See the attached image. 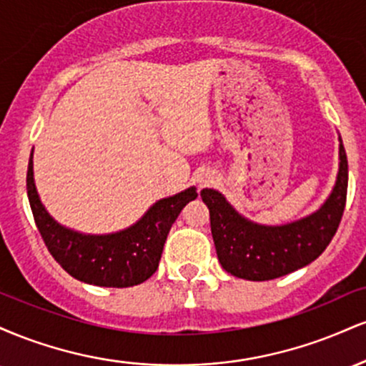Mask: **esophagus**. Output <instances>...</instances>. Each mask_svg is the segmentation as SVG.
<instances>
[{
  "label": "esophagus",
  "mask_w": 366,
  "mask_h": 366,
  "mask_svg": "<svg viewBox=\"0 0 366 366\" xmlns=\"http://www.w3.org/2000/svg\"><path fill=\"white\" fill-rule=\"evenodd\" d=\"M212 177H204V179H201L199 180V186H207V184H209V182H212Z\"/></svg>",
  "instance_id": "1"
}]
</instances>
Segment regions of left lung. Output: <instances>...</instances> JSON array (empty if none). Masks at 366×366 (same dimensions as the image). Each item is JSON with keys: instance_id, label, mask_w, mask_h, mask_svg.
Masks as SVG:
<instances>
[{"instance_id": "obj_1", "label": "left lung", "mask_w": 366, "mask_h": 366, "mask_svg": "<svg viewBox=\"0 0 366 366\" xmlns=\"http://www.w3.org/2000/svg\"><path fill=\"white\" fill-rule=\"evenodd\" d=\"M339 174L330 196L312 215L285 225L247 220L215 189H203L218 262L230 275L272 280L303 268L320 256L337 232L346 207L347 158L339 137Z\"/></svg>"}]
</instances>
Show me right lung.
<instances>
[{
    "label": "right lung",
    "mask_w": 366,
    "mask_h": 366,
    "mask_svg": "<svg viewBox=\"0 0 366 366\" xmlns=\"http://www.w3.org/2000/svg\"><path fill=\"white\" fill-rule=\"evenodd\" d=\"M27 196L32 215L46 247L63 270L81 282L99 287H132L157 272L170 227L196 187L157 201L141 220L129 229L104 236H91L58 224L46 212L34 184L32 153L27 169Z\"/></svg>",
    "instance_id": "add662e5"
}]
</instances>
